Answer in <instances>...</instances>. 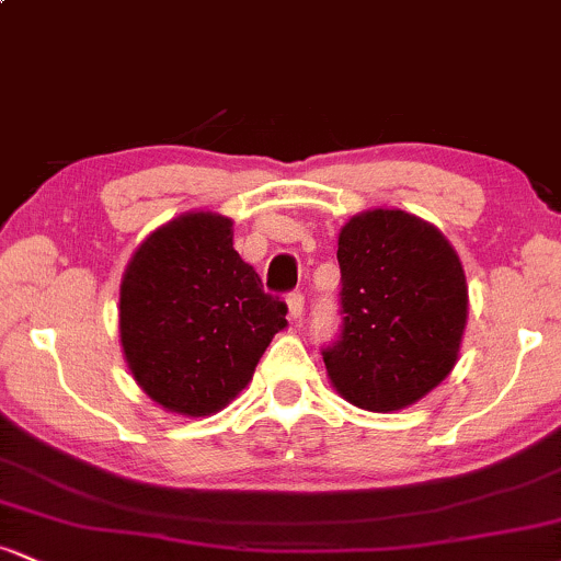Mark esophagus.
<instances>
[{"instance_id":"34e87169","label":"esophagus","mask_w":561,"mask_h":561,"mask_svg":"<svg viewBox=\"0 0 561 561\" xmlns=\"http://www.w3.org/2000/svg\"><path fill=\"white\" fill-rule=\"evenodd\" d=\"M302 295L300 293H293V295H287V311H289V319H295L298 321L300 317H302Z\"/></svg>"}]
</instances>
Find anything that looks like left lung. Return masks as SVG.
I'll return each mask as SVG.
<instances>
[{"label":"left lung","instance_id":"obj_1","mask_svg":"<svg viewBox=\"0 0 561 561\" xmlns=\"http://www.w3.org/2000/svg\"><path fill=\"white\" fill-rule=\"evenodd\" d=\"M343 334L324 351L347 403L401 411L450 375L465 337L467 276L443 231L398 208L356 214L340 229Z\"/></svg>","mask_w":561,"mask_h":561}]
</instances>
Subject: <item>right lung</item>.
<instances>
[{
  "label": "right lung",
  "instance_id": "right-lung-1",
  "mask_svg": "<svg viewBox=\"0 0 561 561\" xmlns=\"http://www.w3.org/2000/svg\"><path fill=\"white\" fill-rule=\"evenodd\" d=\"M234 221L190 210L141 240L121 279L118 332L134 382L171 414L210 416L253 379L287 306L234 250Z\"/></svg>",
  "mask_w": 561,
  "mask_h": 561
}]
</instances>
